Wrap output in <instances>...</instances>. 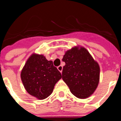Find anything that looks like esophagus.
I'll list each match as a JSON object with an SVG mask.
<instances>
[{
	"label": "esophagus",
	"mask_w": 121,
	"mask_h": 121,
	"mask_svg": "<svg viewBox=\"0 0 121 121\" xmlns=\"http://www.w3.org/2000/svg\"><path fill=\"white\" fill-rule=\"evenodd\" d=\"M57 69H58V70L60 71V72L62 73V71L63 67L62 65H59V67H57Z\"/></svg>",
	"instance_id": "1"
}]
</instances>
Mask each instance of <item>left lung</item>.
Masks as SVG:
<instances>
[{"label": "left lung", "mask_w": 121, "mask_h": 121, "mask_svg": "<svg viewBox=\"0 0 121 121\" xmlns=\"http://www.w3.org/2000/svg\"><path fill=\"white\" fill-rule=\"evenodd\" d=\"M62 61V79L71 93L85 99L94 93L99 82L100 67L86 49L74 47L66 51Z\"/></svg>", "instance_id": "1"}]
</instances>
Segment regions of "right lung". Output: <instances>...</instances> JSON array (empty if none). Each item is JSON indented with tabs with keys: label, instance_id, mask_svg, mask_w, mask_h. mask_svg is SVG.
<instances>
[{
	"label": "right lung",
	"instance_id": "add662e5",
	"mask_svg": "<svg viewBox=\"0 0 121 121\" xmlns=\"http://www.w3.org/2000/svg\"><path fill=\"white\" fill-rule=\"evenodd\" d=\"M25 88L37 99H44L52 93L54 85L62 78L61 73L42 54H33L28 59L21 71Z\"/></svg>",
	"mask_w": 121,
	"mask_h": 121
}]
</instances>
